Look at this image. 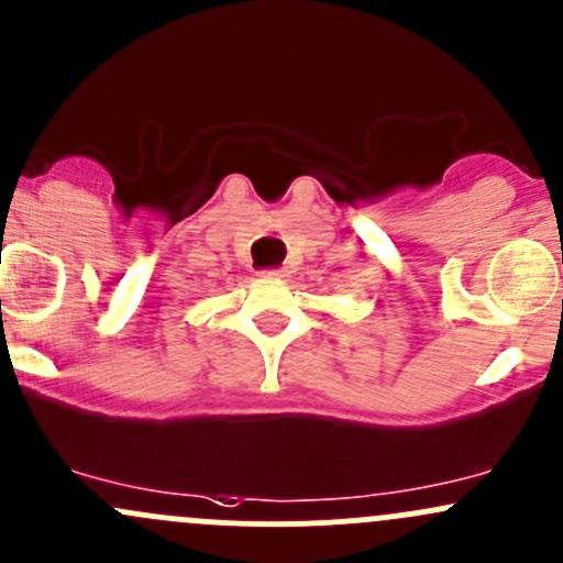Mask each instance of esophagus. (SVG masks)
<instances>
[{
    "label": "esophagus",
    "mask_w": 563,
    "mask_h": 563,
    "mask_svg": "<svg viewBox=\"0 0 563 563\" xmlns=\"http://www.w3.org/2000/svg\"><path fill=\"white\" fill-rule=\"evenodd\" d=\"M264 275L266 277H286V269H283V266H277V269H266Z\"/></svg>",
    "instance_id": "34e87169"
}]
</instances>
